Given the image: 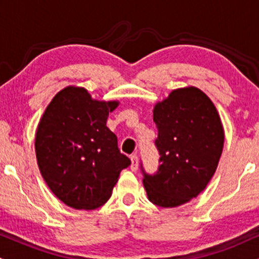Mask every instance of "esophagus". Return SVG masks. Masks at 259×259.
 Wrapping results in <instances>:
<instances>
[{
    "mask_svg": "<svg viewBox=\"0 0 259 259\" xmlns=\"http://www.w3.org/2000/svg\"><path fill=\"white\" fill-rule=\"evenodd\" d=\"M130 159H132V170H138V167H139V158H138V155L136 154H133L132 157H130Z\"/></svg>",
    "mask_w": 259,
    "mask_h": 259,
    "instance_id": "esophagus-1",
    "label": "esophagus"
}]
</instances>
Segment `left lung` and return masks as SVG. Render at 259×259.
<instances>
[{
  "label": "left lung",
  "mask_w": 259,
  "mask_h": 259,
  "mask_svg": "<svg viewBox=\"0 0 259 259\" xmlns=\"http://www.w3.org/2000/svg\"><path fill=\"white\" fill-rule=\"evenodd\" d=\"M159 167L145 172L149 201L176 207L198 197L212 179L223 151L224 130L210 98L195 87L175 89L153 110Z\"/></svg>",
  "instance_id": "left-lung-1"
}]
</instances>
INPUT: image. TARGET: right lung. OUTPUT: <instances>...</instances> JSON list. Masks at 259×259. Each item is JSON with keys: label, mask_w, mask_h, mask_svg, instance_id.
Instances as JSON below:
<instances>
[{"label": "right lung", "mask_w": 259, "mask_h": 259, "mask_svg": "<svg viewBox=\"0 0 259 259\" xmlns=\"http://www.w3.org/2000/svg\"><path fill=\"white\" fill-rule=\"evenodd\" d=\"M118 101L92 99L66 87L53 98L37 126V164L54 195L77 210H94L112 194L120 171L132 164L106 126Z\"/></svg>", "instance_id": "obj_1"}]
</instances>
